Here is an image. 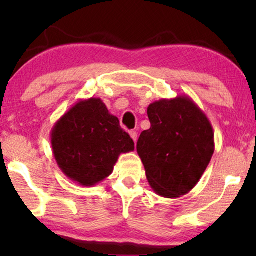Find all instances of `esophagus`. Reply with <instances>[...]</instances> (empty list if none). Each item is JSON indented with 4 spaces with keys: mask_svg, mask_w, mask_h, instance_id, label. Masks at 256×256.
Wrapping results in <instances>:
<instances>
[{
    "mask_svg": "<svg viewBox=\"0 0 256 256\" xmlns=\"http://www.w3.org/2000/svg\"><path fill=\"white\" fill-rule=\"evenodd\" d=\"M129 135H130V138H132V141H134L135 144H136V142H138V132H134V130H132L130 132H129Z\"/></svg>",
    "mask_w": 256,
    "mask_h": 256,
    "instance_id": "1",
    "label": "esophagus"
}]
</instances>
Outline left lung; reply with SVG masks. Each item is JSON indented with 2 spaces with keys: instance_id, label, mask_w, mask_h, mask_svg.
I'll list each match as a JSON object with an SVG mask.
<instances>
[{
  "instance_id": "1",
  "label": "left lung",
  "mask_w": 256,
  "mask_h": 256,
  "mask_svg": "<svg viewBox=\"0 0 256 256\" xmlns=\"http://www.w3.org/2000/svg\"><path fill=\"white\" fill-rule=\"evenodd\" d=\"M148 118L152 127L136 146L146 180L160 197H182L197 185L214 152L211 122L188 96L150 104Z\"/></svg>"
}]
</instances>
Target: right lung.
<instances>
[{
	"mask_svg": "<svg viewBox=\"0 0 256 256\" xmlns=\"http://www.w3.org/2000/svg\"><path fill=\"white\" fill-rule=\"evenodd\" d=\"M54 156L70 180L94 186L113 172L121 154L134 152V141L99 98L79 100L51 130Z\"/></svg>",
	"mask_w": 256,
	"mask_h": 256,
	"instance_id": "obj_1",
	"label": "right lung"
}]
</instances>
